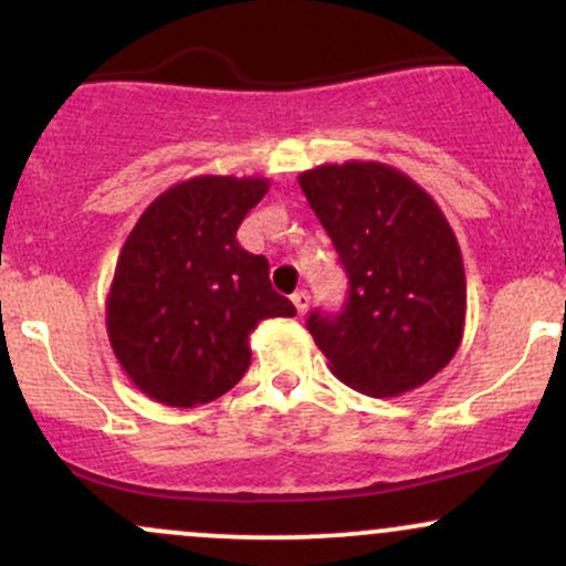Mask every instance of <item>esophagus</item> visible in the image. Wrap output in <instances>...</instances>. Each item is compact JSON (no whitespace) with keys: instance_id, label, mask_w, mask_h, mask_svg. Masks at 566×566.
I'll use <instances>...</instances> for the list:
<instances>
[{"instance_id":"obj_1","label":"esophagus","mask_w":566,"mask_h":566,"mask_svg":"<svg viewBox=\"0 0 566 566\" xmlns=\"http://www.w3.org/2000/svg\"><path fill=\"white\" fill-rule=\"evenodd\" d=\"M292 303H295V308H297V314H305V311H308V305H311V295L305 290H301V292H295V295H292Z\"/></svg>"}]
</instances>
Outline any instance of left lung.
Masks as SVG:
<instances>
[{
	"mask_svg": "<svg viewBox=\"0 0 566 566\" xmlns=\"http://www.w3.org/2000/svg\"><path fill=\"white\" fill-rule=\"evenodd\" d=\"M348 279L340 314L305 322L329 369L367 396H399L450 365L463 340L465 271L444 212L380 161L297 178Z\"/></svg>",
	"mask_w": 566,
	"mask_h": 566,
	"instance_id": "1",
	"label": "left lung"
}]
</instances>
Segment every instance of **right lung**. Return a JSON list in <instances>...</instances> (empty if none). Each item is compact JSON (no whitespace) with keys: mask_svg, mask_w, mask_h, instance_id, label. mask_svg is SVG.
<instances>
[{"mask_svg":"<svg viewBox=\"0 0 566 566\" xmlns=\"http://www.w3.org/2000/svg\"><path fill=\"white\" fill-rule=\"evenodd\" d=\"M265 178L199 175L146 207L116 261L106 329L127 378L167 407L231 391L250 367V333L295 316L269 261L237 242Z\"/></svg>","mask_w":566,"mask_h":566,"instance_id":"1","label":"right lung"}]
</instances>
